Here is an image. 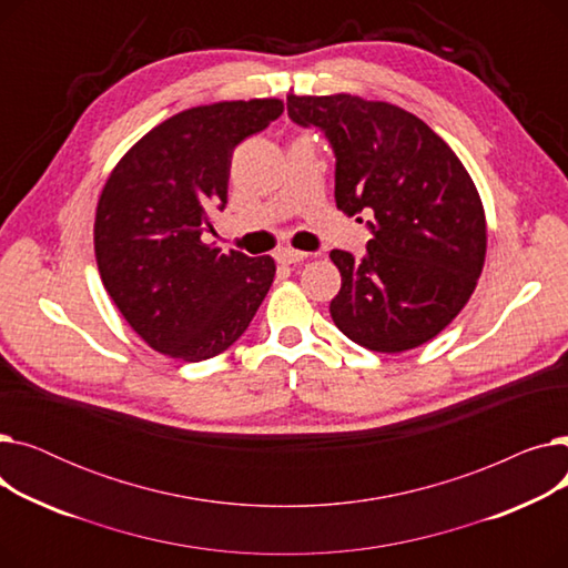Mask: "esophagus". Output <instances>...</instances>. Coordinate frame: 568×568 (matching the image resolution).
Segmentation results:
<instances>
[{"mask_svg": "<svg viewBox=\"0 0 568 568\" xmlns=\"http://www.w3.org/2000/svg\"><path fill=\"white\" fill-rule=\"evenodd\" d=\"M274 257H276V262H281V264H296V262H304V260L308 257V253L294 251V248L285 246V248H278V251L274 253Z\"/></svg>", "mask_w": 568, "mask_h": 568, "instance_id": "1", "label": "esophagus"}]
</instances>
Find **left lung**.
<instances>
[{
  "label": "left lung",
  "instance_id": "left-lung-1",
  "mask_svg": "<svg viewBox=\"0 0 568 568\" xmlns=\"http://www.w3.org/2000/svg\"><path fill=\"white\" fill-rule=\"evenodd\" d=\"M287 114L317 126L336 154V206L373 209V239L356 260L332 251L338 329L373 352L435 338L465 308L486 262V214L469 172L426 122L386 101L287 94Z\"/></svg>",
  "mask_w": 568,
  "mask_h": 568
}]
</instances>
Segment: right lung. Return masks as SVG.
Masks as SVG:
<instances>
[{"label":"right lung","mask_w":568,"mask_h":568,"mask_svg":"<svg viewBox=\"0 0 568 568\" xmlns=\"http://www.w3.org/2000/svg\"><path fill=\"white\" fill-rule=\"evenodd\" d=\"M283 114L278 99L179 112L142 135L110 172L94 221L101 281L152 349L204 362L242 336L276 276L268 255L202 242L227 202L234 146Z\"/></svg>","instance_id":"right-lung-1"}]
</instances>
